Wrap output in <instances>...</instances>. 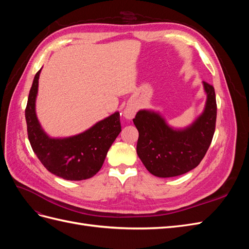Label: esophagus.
<instances>
[{"mask_svg":"<svg viewBox=\"0 0 249 249\" xmlns=\"http://www.w3.org/2000/svg\"><path fill=\"white\" fill-rule=\"evenodd\" d=\"M136 114V109L133 107H126L124 110V117L127 119H131Z\"/></svg>","mask_w":249,"mask_h":249,"instance_id":"obj_1","label":"esophagus"}]
</instances>
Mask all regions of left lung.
<instances>
[{
  "instance_id": "8db88e82",
  "label": "left lung",
  "mask_w": 249,
  "mask_h": 249,
  "mask_svg": "<svg viewBox=\"0 0 249 249\" xmlns=\"http://www.w3.org/2000/svg\"><path fill=\"white\" fill-rule=\"evenodd\" d=\"M208 95L205 112L190 127L173 131L154 112L139 111L133 119L139 132L137 154L152 175L171 178L192 170L212 142L217 116L214 87L203 82Z\"/></svg>"
}]
</instances>
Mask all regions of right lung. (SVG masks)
<instances>
[{
  "label": "right lung",
  "instance_id": "1",
  "mask_svg": "<svg viewBox=\"0 0 249 249\" xmlns=\"http://www.w3.org/2000/svg\"><path fill=\"white\" fill-rule=\"evenodd\" d=\"M40 71L34 77L25 110L28 138L33 152L43 166L57 177L69 180L92 178L102 168L110 146L122 131L119 113H114L77 136L49 138L35 114Z\"/></svg>",
  "mask_w": 249,
  "mask_h": 249
}]
</instances>
